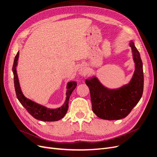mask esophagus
Listing matches in <instances>:
<instances>
[{
  "label": "esophagus",
  "instance_id": "34e87169",
  "mask_svg": "<svg viewBox=\"0 0 157 157\" xmlns=\"http://www.w3.org/2000/svg\"><path fill=\"white\" fill-rule=\"evenodd\" d=\"M81 74H83V72H81Z\"/></svg>",
  "mask_w": 157,
  "mask_h": 157
}]
</instances>
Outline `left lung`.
Here are the masks:
<instances>
[{
	"instance_id": "1",
	"label": "left lung",
	"mask_w": 157,
	"mask_h": 157,
	"mask_svg": "<svg viewBox=\"0 0 157 157\" xmlns=\"http://www.w3.org/2000/svg\"><path fill=\"white\" fill-rule=\"evenodd\" d=\"M130 46L135 62V71L128 85L118 89L111 90L104 87L95 77L85 81L90 92L92 111L101 119L114 120L125 118L143 95V62L132 41H130Z\"/></svg>"
}]
</instances>
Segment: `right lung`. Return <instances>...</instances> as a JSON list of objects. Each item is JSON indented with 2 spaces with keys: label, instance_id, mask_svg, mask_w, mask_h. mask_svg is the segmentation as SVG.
I'll return each instance as SVG.
<instances>
[{
  "label": "right lung",
  "instance_id": "add662e5",
  "mask_svg": "<svg viewBox=\"0 0 157 157\" xmlns=\"http://www.w3.org/2000/svg\"><path fill=\"white\" fill-rule=\"evenodd\" d=\"M19 52L17 53L15 56L14 63L13 65V72L14 75V84L15 92L18 101L21 104L29 113L32 115L34 118L44 121H58L65 115L69 108V97L73 92V90L76 88L77 83L75 81H71L67 84V90L66 92V100L64 104L57 109H49L44 106L38 104L28 99L23 95L20 88L18 78L16 72V66H17V61L18 60Z\"/></svg>",
  "mask_w": 157,
  "mask_h": 157
}]
</instances>
